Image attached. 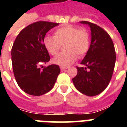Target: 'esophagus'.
<instances>
[{
  "label": "esophagus",
  "mask_w": 127,
  "mask_h": 127,
  "mask_svg": "<svg viewBox=\"0 0 127 127\" xmlns=\"http://www.w3.org/2000/svg\"><path fill=\"white\" fill-rule=\"evenodd\" d=\"M66 69H67V67H61V71H64V70H65Z\"/></svg>",
  "instance_id": "1"
}]
</instances>
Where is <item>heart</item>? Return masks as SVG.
I'll return each mask as SVG.
<instances>
[{"label":"heart","mask_w":127,"mask_h":127,"mask_svg":"<svg viewBox=\"0 0 127 127\" xmlns=\"http://www.w3.org/2000/svg\"><path fill=\"white\" fill-rule=\"evenodd\" d=\"M90 37L86 29L80 28L72 25H66L56 30L54 37L46 36L43 45L48 53L55 55L64 45L66 51L53 58V63L61 67H67L78 57L86 53L90 47Z\"/></svg>","instance_id":"heart-1"}]
</instances>
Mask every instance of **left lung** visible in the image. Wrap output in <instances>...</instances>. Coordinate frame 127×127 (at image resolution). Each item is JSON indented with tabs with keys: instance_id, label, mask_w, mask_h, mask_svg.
<instances>
[{
	"instance_id": "1",
	"label": "left lung",
	"mask_w": 127,
	"mask_h": 127,
	"mask_svg": "<svg viewBox=\"0 0 127 127\" xmlns=\"http://www.w3.org/2000/svg\"><path fill=\"white\" fill-rule=\"evenodd\" d=\"M80 23L90 28L91 44L81 61L85 67H77V75L72 82L80 92L95 96L106 88L112 77L116 61L114 44L109 35L97 25L87 21Z\"/></svg>"
}]
</instances>
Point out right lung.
<instances>
[{
    "label": "right lung",
    "instance_id": "obj_1",
    "mask_svg": "<svg viewBox=\"0 0 127 127\" xmlns=\"http://www.w3.org/2000/svg\"><path fill=\"white\" fill-rule=\"evenodd\" d=\"M58 25L43 21L33 23L21 31L13 44L11 56L14 77L19 87L28 94L39 96L49 92L61 72L57 64L40 68L50 60L43 45L45 36Z\"/></svg>",
    "mask_w": 127,
    "mask_h": 127
}]
</instances>
